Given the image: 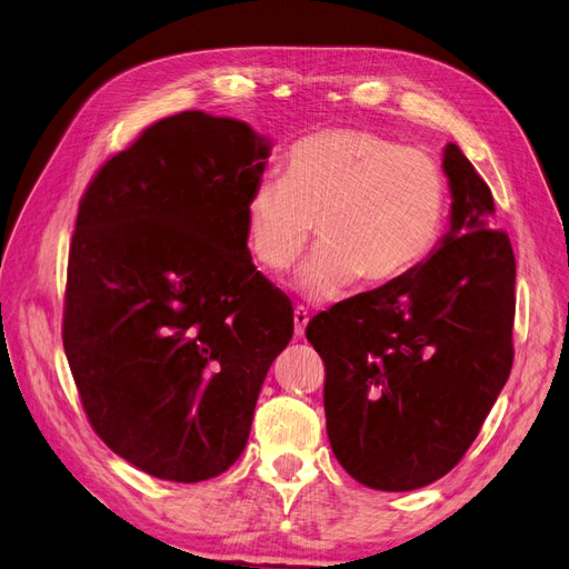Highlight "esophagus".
Listing matches in <instances>:
<instances>
[{
    "label": "esophagus",
    "instance_id": "obj_1",
    "mask_svg": "<svg viewBox=\"0 0 569 569\" xmlns=\"http://www.w3.org/2000/svg\"><path fill=\"white\" fill-rule=\"evenodd\" d=\"M308 320H311V318H308V311H306V308H301V306H299L297 311H295V332H297V337H303Z\"/></svg>",
    "mask_w": 569,
    "mask_h": 569
}]
</instances>
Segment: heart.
Returning <instances> with one entry per match:
<instances>
[{"instance_id":"1","label":"heart","mask_w":569,"mask_h":569,"mask_svg":"<svg viewBox=\"0 0 569 569\" xmlns=\"http://www.w3.org/2000/svg\"><path fill=\"white\" fill-rule=\"evenodd\" d=\"M280 178H258L244 201L253 261L282 272L311 239L320 247L299 272L311 299H332L363 280L380 289L406 278L437 247L449 182L441 161L363 128L306 134L284 153Z\"/></svg>"}]
</instances>
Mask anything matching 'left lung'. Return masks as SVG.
<instances>
[{
  "mask_svg": "<svg viewBox=\"0 0 569 569\" xmlns=\"http://www.w3.org/2000/svg\"><path fill=\"white\" fill-rule=\"evenodd\" d=\"M451 230L416 270L306 327L325 363L327 437L341 468L380 491L451 472L512 368L515 256L493 197L449 144Z\"/></svg>",
  "mask_w": 569,
  "mask_h": 569,
  "instance_id": "left-lung-1",
  "label": "left lung"
}]
</instances>
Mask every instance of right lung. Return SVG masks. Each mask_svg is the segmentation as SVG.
<instances>
[{"label": "right lung", "mask_w": 569, "mask_h": 569, "mask_svg": "<svg viewBox=\"0 0 569 569\" xmlns=\"http://www.w3.org/2000/svg\"><path fill=\"white\" fill-rule=\"evenodd\" d=\"M268 151L242 120L182 111L113 153L80 199L66 358L99 439L151 477L226 472L295 335L287 295L247 249Z\"/></svg>", "instance_id": "1"}]
</instances>
